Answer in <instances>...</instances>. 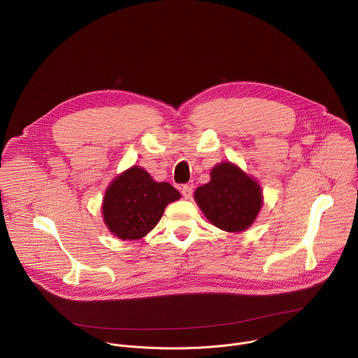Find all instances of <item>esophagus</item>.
Listing matches in <instances>:
<instances>
[{
  "mask_svg": "<svg viewBox=\"0 0 358 358\" xmlns=\"http://www.w3.org/2000/svg\"><path fill=\"white\" fill-rule=\"evenodd\" d=\"M181 192H182V196H184L185 199H189V198L192 196V187L185 184V185L181 187Z\"/></svg>",
  "mask_w": 358,
  "mask_h": 358,
  "instance_id": "34e87169",
  "label": "esophagus"
}]
</instances>
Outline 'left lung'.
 <instances>
[{"instance_id":"obj_1","label":"left lung","mask_w":358,"mask_h":358,"mask_svg":"<svg viewBox=\"0 0 358 358\" xmlns=\"http://www.w3.org/2000/svg\"><path fill=\"white\" fill-rule=\"evenodd\" d=\"M194 198L208 221L227 232L248 229L264 202L261 185L229 162L211 170V181L198 187Z\"/></svg>"}]
</instances>
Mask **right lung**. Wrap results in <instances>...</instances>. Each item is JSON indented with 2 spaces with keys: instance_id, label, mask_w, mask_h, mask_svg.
I'll return each instance as SVG.
<instances>
[{
  "instance_id": "obj_1",
  "label": "right lung",
  "mask_w": 358,
  "mask_h": 358,
  "mask_svg": "<svg viewBox=\"0 0 358 358\" xmlns=\"http://www.w3.org/2000/svg\"><path fill=\"white\" fill-rule=\"evenodd\" d=\"M180 196L171 184L156 182L144 169L133 166L108 187L101 214L113 235L134 241L155 228L166 207Z\"/></svg>"
}]
</instances>
